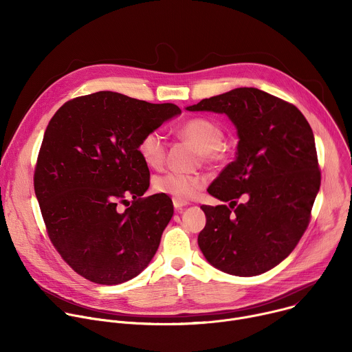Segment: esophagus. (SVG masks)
I'll return each instance as SVG.
<instances>
[{"label": "esophagus", "instance_id": "34e87169", "mask_svg": "<svg viewBox=\"0 0 352 352\" xmlns=\"http://www.w3.org/2000/svg\"><path fill=\"white\" fill-rule=\"evenodd\" d=\"M173 204H174L175 210H178V212H181L185 206H188V205H189V204L186 202V200H179V199H174V200H173Z\"/></svg>", "mask_w": 352, "mask_h": 352}]
</instances>
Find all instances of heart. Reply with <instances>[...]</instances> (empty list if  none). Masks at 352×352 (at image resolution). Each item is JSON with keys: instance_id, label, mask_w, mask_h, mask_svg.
Wrapping results in <instances>:
<instances>
[{"instance_id": "obj_1", "label": "heart", "mask_w": 352, "mask_h": 352, "mask_svg": "<svg viewBox=\"0 0 352 352\" xmlns=\"http://www.w3.org/2000/svg\"><path fill=\"white\" fill-rule=\"evenodd\" d=\"M178 133L189 140L208 162H216L221 157L220 147L224 140V131L217 122L209 118H192L178 129ZM138 153L150 168H160L167 155L166 136L159 129L146 132L139 140ZM202 185L204 181L199 177L179 173L166 174L155 182L159 192L179 200L192 197Z\"/></svg>"}]
</instances>
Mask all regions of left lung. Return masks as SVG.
Returning <instances> with one entry per match:
<instances>
[{"label": "left lung", "mask_w": 352, "mask_h": 352, "mask_svg": "<svg viewBox=\"0 0 352 352\" xmlns=\"http://www.w3.org/2000/svg\"><path fill=\"white\" fill-rule=\"evenodd\" d=\"M185 110L226 114L239 139L235 160L208 189L228 206H200L204 256L241 277L276 267L305 232L320 188L311 125L295 106L256 87H236ZM241 195L247 200L236 206Z\"/></svg>", "instance_id": "obj_1"}]
</instances>
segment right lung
Masks as SVG:
<instances>
[{
	"mask_svg": "<svg viewBox=\"0 0 352 352\" xmlns=\"http://www.w3.org/2000/svg\"><path fill=\"white\" fill-rule=\"evenodd\" d=\"M179 114L175 104L97 91L65 103L48 122L34 192L50 239L82 277L117 285L156 255L174 206L164 193L140 197L150 174L138 144ZM129 195L133 205L118 212Z\"/></svg>",
	"mask_w": 352,
	"mask_h": 352,
	"instance_id": "right-lung-1",
	"label": "right lung"
}]
</instances>
